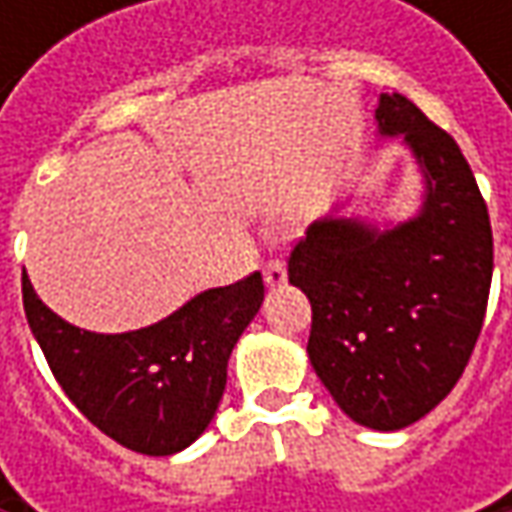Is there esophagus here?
Wrapping results in <instances>:
<instances>
[{
	"instance_id": "1",
	"label": "esophagus",
	"mask_w": 512,
	"mask_h": 512,
	"mask_svg": "<svg viewBox=\"0 0 512 512\" xmlns=\"http://www.w3.org/2000/svg\"><path fill=\"white\" fill-rule=\"evenodd\" d=\"M267 287H282L287 282V267L282 259H270L265 265Z\"/></svg>"
}]
</instances>
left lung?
I'll use <instances>...</instances> for the list:
<instances>
[{
    "label": "left lung",
    "instance_id": "1",
    "mask_svg": "<svg viewBox=\"0 0 512 512\" xmlns=\"http://www.w3.org/2000/svg\"><path fill=\"white\" fill-rule=\"evenodd\" d=\"M376 119L422 165V213L390 230L313 222L290 250L287 279L310 299L307 356L336 404L364 427L402 430L442 402L470 362L493 279V230L447 130L402 93H382Z\"/></svg>",
    "mask_w": 512,
    "mask_h": 512
}]
</instances>
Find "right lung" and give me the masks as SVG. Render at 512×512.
<instances>
[{"label": "right lung", "instance_id": "obj_1", "mask_svg": "<svg viewBox=\"0 0 512 512\" xmlns=\"http://www.w3.org/2000/svg\"><path fill=\"white\" fill-rule=\"evenodd\" d=\"M265 299L262 273L213 287L130 333H90L56 316L22 282L28 325L70 402L116 444L170 456L196 442L227 384V359Z\"/></svg>", "mask_w": 512, "mask_h": 512}]
</instances>
